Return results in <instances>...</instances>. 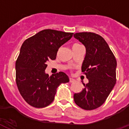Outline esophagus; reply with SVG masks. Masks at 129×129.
Returning <instances> with one entry per match:
<instances>
[{
  "mask_svg": "<svg viewBox=\"0 0 129 129\" xmlns=\"http://www.w3.org/2000/svg\"><path fill=\"white\" fill-rule=\"evenodd\" d=\"M75 80L73 79H72V78H70V83H73V82H75Z\"/></svg>",
  "mask_w": 129,
  "mask_h": 129,
  "instance_id": "34e87169",
  "label": "esophagus"
}]
</instances>
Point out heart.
I'll use <instances>...</instances> for the list:
<instances>
[{"instance_id":"heart-1","label":"heart","mask_w":129,"mask_h":129,"mask_svg":"<svg viewBox=\"0 0 129 129\" xmlns=\"http://www.w3.org/2000/svg\"><path fill=\"white\" fill-rule=\"evenodd\" d=\"M78 45H80V44H75L74 45H73V46H78Z\"/></svg>"}]
</instances>
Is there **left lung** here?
Instances as JSON below:
<instances>
[{"mask_svg":"<svg viewBox=\"0 0 129 129\" xmlns=\"http://www.w3.org/2000/svg\"><path fill=\"white\" fill-rule=\"evenodd\" d=\"M73 36L86 48L81 70L88 79L82 91L74 94V101L83 110H94L104 103L116 83V59L99 35L82 32Z\"/></svg>","mask_w":129,"mask_h":129,"instance_id":"obj_1","label":"left lung"}]
</instances>
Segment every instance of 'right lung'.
<instances>
[{
	"mask_svg": "<svg viewBox=\"0 0 129 129\" xmlns=\"http://www.w3.org/2000/svg\"><path fill=\"white\" fill-rule=\"evenodd\" d=\"M73 34L44 29L28 38L21 45L16 61V82L20 94L31 106H48L54 100L57 87L70 81L63 72L49 76L44 70L46 61L56 59L59 47Z\"/></svg>",
	"mask_w": 129,
	"mask_h": 129,
	"instance_id": "add662e5",
	"label": "right lung"
}]
</instances>
